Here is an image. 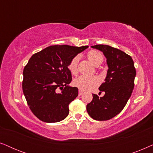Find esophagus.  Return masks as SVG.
Masks as SVG:
<instances>
[{
    "label": "esophagus",
    "mask_w": 153,
    "mask_h": 153,
    "mask_svg": "<svg viewBox=\"0 0 153 153\" xmlns=\"http://www.w3.org/2000/svg\"><path fill=\"white\" fill-rule=\"evenodd\" d=\"M83 91H82V90L79 89V95L81 96V95H83Z\"/></svg>",
    "instance_id": "esophagus-1"
}]
</instances>
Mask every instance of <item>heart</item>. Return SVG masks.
<instances>
[{"label": "heart", "mask_w": 153, "mask_h": 153, "mask_svg": "<svg viewBox=\"0 0 153 153\" xmlns=\"http://www.w3.org/2000/svg\"><path fill=\"white\" fill-rule=\"evenodd\" d=\"M88 58L92 63L97 65L102 63L104 57L101 52L97 50H91L87 53ZM79 56H76L70 60L68 64V70L73 75H76L78 72ZM100 83V79L97 76H85L81 75L74 80V85L82 91H91L97 86Z\"/></svg>", "instance_id": "b5f03b06"}]
</instances>
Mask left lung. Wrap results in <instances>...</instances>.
<instances>
[{"instance_id": "obj_1", "label": "left lung", "mask_w": 153, "mask_h": 153, "mask_svg": "<svg viewBox=\"0 0 153 153\" xmlns=\"http://www.w3.org/2000/svg\"><path fill=\"white\" fill-rule=\"evenodd\" d=\"M92 48L103 52L108 69L105 81L99 90L105 92L103 97L93 94L87 104L89 116L96 120H108L118 115L126 105L134 86L136 69L128 54L108 45H97Z\"/></svg>"}]
</instances>
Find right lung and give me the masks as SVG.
<instances>
[{"label":"right lung","mask_w":153,"mask_h":153,"mask_svg":"<svg viewBox=\"0 0 153 153\" xmlns=\"http://www.w3.org/2000/svg\"><path fill=\"white\" fill-rule=\"evenodd\" d=\"M88 47L52 45L33 54L24 67L22 88L33 114L45 123L64 120L69 104L78 96L76 87L68 86L72 74L68 64ZM62 90L57 93V89Z\"/></svg>","instance_id":"right-lung-1"}]
</instances>
